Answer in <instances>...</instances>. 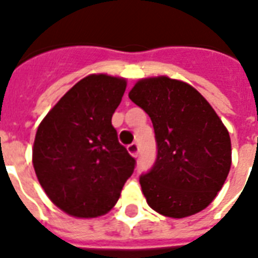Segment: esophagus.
Here are the masks:
<instances>
[{
    "label": "esophagus",
    "mask_w": 258,
    "mask_h": 258,
    "mask_svg": "<svg viewBox=\"0 0 258 258\" xmlns=\"http://www.w3.org/2000/svg\"><path fill=\"white\" fill-rule=\"evenodd\" d=\"M127 151H128V153L131 156H134V157H138V155H139V144H138V143H133V144H130V146L127 147Z\"/></svg>",
    "instance_id": "34e87169"
}]
</instances>
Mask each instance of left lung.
Listing matches in <instances>:
<instances>
[{
	"instance_id": "8db88e82",
	"label": "left lung",
	"mask_w": 258,
	"mask_h": 258,
	"mask_svg": "<svg viewBox=\"0 0 258 258\" xmlns=\"http://www.w3.org/2000/svg\"><path fill=\"white\" fill-rule=\"evenodd\" d=\"M152 120L157 156L140 176L151 209L185 218L206 209L231 168V139L205 97L165 76L143 79L128 93Z\"/></svg>"
}]
</instances>
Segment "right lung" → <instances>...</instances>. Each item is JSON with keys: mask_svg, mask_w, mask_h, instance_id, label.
Instances as JSON below:
<instances>
[{"mask_svg": "<svg viewBox=\"0 0 258 258\" xmlns=\"http://www.w3.org/2000/svg\"><path fill=\"white\" fill-rule=\"evenodd\" d=\"M125 80L90 75L61 97L36 131L32 164L56 206L77 218H96L118 202L135 159L118 140L111 118Z\"/></svg>", "mask_w": 258, "mask_h": 258, "instance_id": "1", "label": "right lung"}]
</instances>
